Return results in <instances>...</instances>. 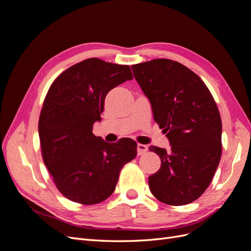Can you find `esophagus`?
Masks as SVG:
<instances>
[{
	"label": "esophagus",
	"mask_w": 251,
	"mask_h": 251,
	"mask_svg": "<svg viewBox=\"0 0 251 251\" xmlns=\"http://www.w3.org/2000/svg\"><path fill=\"white\" fill-rule=\"evenodd\" d=\"M148 151V147L144 146V144H137V154L138 155H143L144 153H147Z\"/></svg>",
	"instance_id": "esophagus-1"
}]
</instances>
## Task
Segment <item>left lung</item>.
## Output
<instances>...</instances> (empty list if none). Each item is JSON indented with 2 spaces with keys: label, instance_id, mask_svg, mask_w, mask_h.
<instances>
[{
  "label": "left lung",
  "instance_id": "8db88e82",
  "mask_svg": "<svg viewBox=\"0 0 251 251\" xmlns=\"http://www.w3.org/2000/svg\"><path fill=\"white\" fill-rule=\"evenodd\" d=\"M132 70L171 146L150 147L161 159L149 178L151 192L165 204L192 203L206 191L221 159L222 121L214 97L198 75L172 59L133 65Z\"/></svg>",
  "mask_w": 251,
  "mask_h": 251
}]
</instances>
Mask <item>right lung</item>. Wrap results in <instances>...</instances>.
Segmentation results:
<instances>
[{
	"mask_svg": "<svg viewBox=\"0 0 251 251\" xmlns=\"http://www.w3.org/2000/svg\"><path fill=\"white\" fill-rule=\"evenodd\" d=\"M131 79L128 66L94 57L64 71L48 91L39 120L43 160L58 191L73 202L109 198L120 170L137 155L134 140L109 143L92 132L109 91Z\"/></svg>",
	"mask_w": 251,
	"mask_h": 251,
	"instance_id": "1",
	"label": "right lung"
}]
</instances>
